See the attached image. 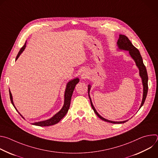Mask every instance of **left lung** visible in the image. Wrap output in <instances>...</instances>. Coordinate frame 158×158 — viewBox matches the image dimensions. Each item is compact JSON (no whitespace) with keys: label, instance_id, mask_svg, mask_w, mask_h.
<instances>
[{"label":"left lung","instance_id":"obj_1","mask_svg":"<svg viewBox=\"0 0 158 158\" xmlns=\"http://www.w3.org/2000/svg\"><path fill=\"white\" fill-rule=\"evenodd\" d=\"M118 48L120 49H123V50H126L129 51V54L131 55V56L132 57V59L135 60V62L136 64V65L138 66V67L139 69V75L142 78V81H143V101L141 104V106L139 107V109L143 106V105L144 103V101L146 100V96H147V94H148V73H147V71H146V66L144 65V63H143V60L142 59V57L140 54V52L139 51V50L135 48L132 44L131 43V42L130 41V40L124 35H122L120 34L119 35V38L118 40ZM91 89V85H88V94H89V97L90 99V101H91V106L94 111L95 113L96 114V115L102 120L108 122V123H113V124H122V123H124L126 122L127 121V120L126 121H119V122H115V121H111L107 119H106L104 118H103L102 116H101L98 112L96 110L91 98H90L89 96V91Z\"/></svg>","mask_w":158,"mask_h":158}]
</instances>
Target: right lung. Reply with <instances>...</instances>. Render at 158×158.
I'll use <instances>...</instances> for the list:
<instances>
[{"instance_id": "obj_1", "label": "right lung", "mask_w": 158, "mask_h": 158, "mask_svg": "<svg viewBox=\"0 0 158 158\" xmlns=\"http://www.w3.org/2000/svg\"><path fill=\"white\" fill-rule=\"evenodd\" d=\"M26 46V42L24 44V45L22 48L20 49L15 60H17L18 59V57L20 56V54L23 52V51L24 50ZM79 79L78 78L74 79L71 81H69L67 84L66 86V89H65V94H64V106L62 107V108L61 109V110L58 112L56 114H55L52 118L48 119L46 121H40V122H38V123H32V124L35 125V126H52L56 124H57V123H59L67 114V111H68L69 107H70V104H71V97L74 91V89L75 88L76 85L79 82ZM9 95H10V101L12 104V105L14 106V107H15V109L17 110V109L15 108L13 101H12V94L9 90ZM21 116V115H20ZM23 118V117H22Z\"/></svg>"}]
</instances>
